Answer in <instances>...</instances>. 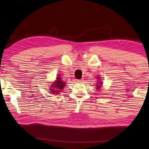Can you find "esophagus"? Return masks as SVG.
I'll use <instances>...</instances> for the list:
<instances>
[{"label": "esophagus", "instance_id": "esophagus-1", "mask_svg": "<svg viewBox=\"0 0 149 149\" xmlns=\"http://www.w3.org/2000/svg\"><path fill=\"white\" fill-rule=\"evenodd\" d=\"M83 81H84V80H83V79L77 80V82H78V83H80V84H81V83H83Z\"/></svg>", "mask_w": 149, "mask_h": 149}]
</instances>
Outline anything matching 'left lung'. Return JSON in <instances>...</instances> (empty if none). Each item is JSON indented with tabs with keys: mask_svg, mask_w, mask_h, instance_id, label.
<instances>
[{
	"mask_svg": "<svg viewBox=\"0 0 149 149\" xmlns=\"http://www.w3.org/2000/svg\"><path fill=\"white\" fill-rule=\"evenodd\" d=\"M98 79H99V77H98ZM98 83H99V84H97V85H96V89H97V90H100V87H102V82H101V81H98Z\"/></svg>",
	"mask_w": 149,
	"mask_h": 149,
	"instance_id": "1",
	"label": "left lung"
}]
</instances>
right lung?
<instances>
[{"instance_id":"right-lung-1","label":"right lung","mask_w":149,"mask_h":149,"mask_svg":"<svg viewBox=\"0 0 149 149\" xmlns=\"http://www.w3.org/2000/svg\"><path fill=\"white\" fill-rule=\"evenodd\" d=\"M57 76L58 77H56V80L50 86L51 87V89H50L51 91L50 92H52V93H53V94L58 95L59 93L63 92L62 91H63V89L65 86V82L63 81V80L62 79L61 77H60V75H57Z\"/></svg>"}]
</instances>
